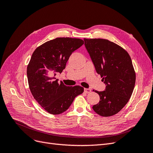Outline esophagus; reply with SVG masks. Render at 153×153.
I'll return each instance as SVG.
<instances>
[{"label": "esophagus", "instance_id": "1", "mask_svg": "<svg viewBox=\"0 0 153 153\" xmlns=\"http://www.w3.org/2000/svg\"><path fill=\"white\" fill-rule=\"evenodd\" d=\"M84 92L87 94H89L91 92V89H84Z\"/></svg>", "mask_w": 153, "mask_h": 153}]
</instances>
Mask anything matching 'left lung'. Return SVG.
<instances>
[{
    "label": "left lung",
    "mask_w": 153,
    "mask_h": 153,
    "mask_svg": "<svg viewBox=\"0 0 153 153\" xmlns=\"http://www.w3.org/2000/svg\"><path fill=\"white\" fill-rule=\"evenodd\" d=\"M85 47L96 71L106 85L99 103L92 106L103 117L117 114L128 102L135 84L136 75L128 53L112 41L105 39H85Z\"/></svg>",
    "instance_id": "1"
}]
</instances>
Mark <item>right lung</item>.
Instances as JSON below:
<instances>
[{
	"label": "right lung",
	"mask_w": 153,
	"mask_h": 153,
	"mask_svg": "<svg viewBox=\"0 0 153 153\" xmlns=\"http://www.w3.org/2000/svg\"><path fill=\"white\" fill-rule=\"evenodd\" d=\"M84 43L81 39L57 38L39 46L32 55L27 69L29 89L34 98L51 114L65 112L75 97L84 92L79 85L59 84L55 78L65 69L71 53Z\"/></svg>",
	"instance_id": "right-lung-1"
}]
</instances>
